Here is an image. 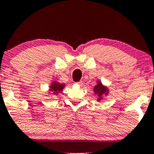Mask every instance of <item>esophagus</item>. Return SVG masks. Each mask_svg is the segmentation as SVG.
<instances>
[{"instance_id":"1","label":"esophagus","mask_w":154,"mask_h":154,"mask_svg":"<svg viewBox=\"0 0 154 154\" xmlns=\"http://www.w3.org/2000/svg\"><path fill=\"white\" fill-rule=\"evenodd\" d=\"M76 84H79V85H82V84H83V82H77L76 83Z\"/></svg>"}]
</instances>
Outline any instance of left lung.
I'll list each match as a JSON object with an SVG mask.
<instances>
[{
    "label": "left lung",
    "instance_id": "1",
    "mask_svg": "<svg viewBox=\"0 0 154 154\" xmlns=\"http://www.w3.org/2000/svg\"><path fill=\"white\" fill-rule=\"evenodd\" d=\"M97 84L94 87L93 92L97 96V101H101L103 99V96H106L109 93V90L106 86L102 84L100 80L97 81Z\"/></svg>",
    "mask_w": 154,
    "mask_h": 154
}]
</instances>
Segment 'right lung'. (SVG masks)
Wrapping results in <instances>:
<instances>
[{"mask_svg":"<svg viewBox=\"0 0 154 154\" xmlns=\"http://www.w3.org/2000/svg\"><path fill=\"white\" fill-rule=\"evenodd\" d=\"M64 87H65V84H61L57 82V81H54L51 84L49 90L48 91V94H51V96L57 95L59 92H61L64 90Z\"/></svg>","mask_w":154,"mask_h":154,"instance_id":"obj_1","label":"right lung"}]
</instances>
